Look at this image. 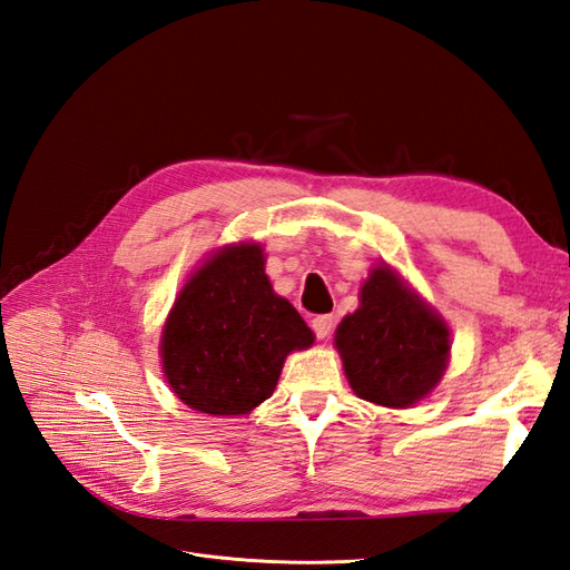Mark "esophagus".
I'll list each match as a JSON object with an SVG mask.
<instances>
[{"label": "esophagus", "instance_id": "obj_1", "mask_svg": "<svg viewBox=\"0 0 570 570\" xmlns=\"http://www.w3.org/2000/svg\"><path fill=\"white\" fill-rule=\"evenodd\" d=\"M332 327H334V317L332 315H315L313 317V332H315L317 340H327Z\"/></svg>", "mask_w": 570, "mask_h": 570}]
</instances>
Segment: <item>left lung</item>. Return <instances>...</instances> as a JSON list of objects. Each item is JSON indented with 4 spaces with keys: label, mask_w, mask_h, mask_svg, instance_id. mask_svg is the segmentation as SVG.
<instances>
[{
    "label": "left lung",
    "mask_w": 570,
    "mask_h": 570,
    "mask_svg": "<svg viewBox=\"0 0 570 570\" xmlns=\"http://www.w3.org/2000/svg\"><path fill=\"white\" fill-rule=\"evenodd\" d=\"M334 344L361 400L404 410L441 383L450 356V330L387 265L361 286L358 311L346 315Z\"/></svg>",
    "instance_id": "1"
}]
</instances>
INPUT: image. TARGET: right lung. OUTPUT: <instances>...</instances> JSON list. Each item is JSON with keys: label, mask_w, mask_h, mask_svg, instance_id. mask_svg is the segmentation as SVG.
Here are the masks:
<instances>
[{"label": "right lung", "mask_w": 570, "mask_h": 570, "mask_svg": "<svg viewBox=\"0 0 570 570\" xmlns=\"http://www.w3.org/2000/svg\"><path fill=\"white\" fill-rule=\"evenodd\" d=\"M313 340L294 305L274 294L262 247L240 243L214 253L183 286L160 358L189 410L240 416L272 397L286 356Z\"/></svg>", "instance_id": "obj_1"}]
</instances>
